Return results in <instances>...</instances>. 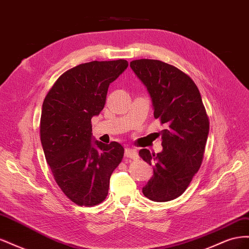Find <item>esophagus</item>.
<instances>
[{
    "label": "esophagus",
    "instance_id": "esophagus-1",
    "mask_svg": "<svg viewBox=\"0 0 249 249\" xmlns=\"http://www.w3.org/2000/svg\"><path fill=\"white\" fill-rule=\"evenodd\" d=\"M124 156L127 159H138V154L136 150L133 148H125Z\"/></svg>",
    "mask_w": 249,
    "mask_h": 249
}]
</instances>
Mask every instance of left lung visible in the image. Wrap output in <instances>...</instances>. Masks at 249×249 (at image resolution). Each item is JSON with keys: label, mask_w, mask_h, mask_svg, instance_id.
Here are the masks:
<instances>
[{"label": "left lung", "mask_w": 249, "mask_h": 249, "mask_svg": "<svg viewBox=\"0 0 249 249\" xmlns=\"http://www.w3.org/2000/svg\"><path fill=\"white\" fill-rule=\"evenodd\" d=\"M152 97L154 116L165 129L163 150L139 156L155 165L154 176L142 192L154 201H169L182 195L200 167L210 122L196 84L178 67L160 60L139 59L130 63Z\"/></svg>", "instance_id": "obj_1"}]
</instances>
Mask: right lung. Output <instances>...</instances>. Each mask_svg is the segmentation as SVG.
<instances>
[{
	"instance_id": "add662e5",
	"label": "right lung",
	"mask_w": 249,
	"mask_h": 249,
	"mask_svg": "<svg viewBox=\"0 0 249 249\" xmlns=\"http://www.w3.org/2000/svg\"><path fill=\"white\" fill-rule=\"evenodd\" d=\"M127 65L124 59L77 65L44 97L39 126L44 156L60 189L78 206L105 200L110 177L124 158L118 142L91 141V118L104 109L109 85Z\"/></svg>"
}]
</instances>
